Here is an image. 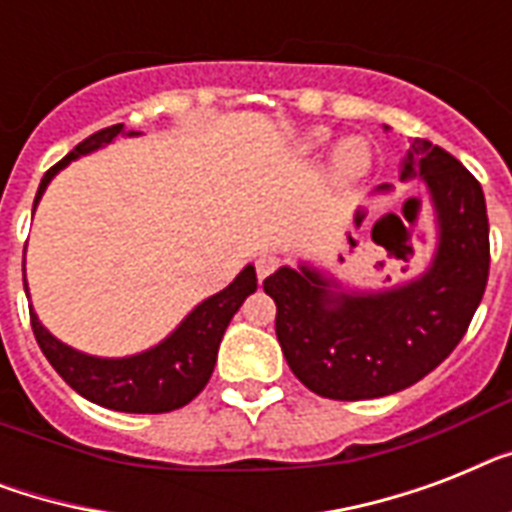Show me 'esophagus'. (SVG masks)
Here are the masks:
<instances>
[{"label": "esophagus", "mask_w": 512, "mask_h": 512, "mask_svg": "<svg viewBox=\"0 0 512 512\" xmlns=\"http://www.w3.org/2000/svg\"><path fill=\"white\" fill-rule=\"evenodd\" d=\"M276 265H279V260H276V257H273V255H260V257H257V263H255L257 279L263 281L265 276H268V273H273V268H276Z\"/></svg>", "instance_id": "34e87169"}]
</instances>
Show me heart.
Masks as SVG:
<instances>
[{
  "label": "heart",
  "instance_id": "1",
  "mask_svg": "<svg viewBox=\"0 0 512 512\" xmlns=\"http://www.w3.org/2000/svg\"><path fill=\"white\" fill-rule=\"evenodd\" d=\"M329 143H332V130H327V127H311V130L297 138L295 151L300 156H319ZM372 167V146L364 138L342 140L335 156H332V183L340 191L356 188L358 183H364L366 177H369Z\"/></svg>",
  "mask_w": 512,
  "mask_h": 512
}]
</instances>
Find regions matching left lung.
Returning <instances> with one entry per match:
<instances>
[{
    "label": "left lung",
    "instance_id": "left-lung-1",
    "mask_svg": "<svg viewBox=\"0 0 512 512\" xmlns=\"http://www.w3.org/2000/svg\"><path fill=\"white\" fill-rule=\"evenodd\" d=\"M398 177L425 183L436 220V249L420 276L350 289L300 260L263 281L289 369L324 398L364 401L420 382L457 348L484 297L489 217L481 183L428 140H412Z\"/></svg>",
    "mask_w": 512,
    "mask_h": 512
}]
</instances>
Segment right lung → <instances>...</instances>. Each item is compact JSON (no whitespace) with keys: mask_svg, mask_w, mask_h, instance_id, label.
Wrapping results in <instances>:
<instances>
[{"mask_svg":"<svg viewBox=\"0 0 512 512\" xmlns=\"http://www.w3.org/2000/svg\"><path fill=\"white\" fill-rule=\"evenodd\" d=\"M119 135L135 138L140 132H124V124H114V127H106V130L95 132L87 140H82L66 159H60L42 177L39 191H36L34 209L39 199H42V193L47 191L50 180L60 170H66L68 164L79 159V156H87L92 151H98V148H106ZM23 287H26L28 297L26 279H23ZM255 289V265H244V271L223 292L201 300L162 342H156L154 348L140 350L135 356L122 358H100L71 348V345L60 342L50 329L44 327L39 316L34 313V305L28 311H31V329H34L39 348H42V353L52 364V369L79 396H84L92 404L114 409V412L162 414L180 409V406L193 401L204 390V385L212 377L217 348H220L225 329L231 324L233 313L239 311L241 303Z\"/></svg>","mask_w":512,"mask_h":512,"instance_id":"obj_1","label":"right lung"}]
</instances>
